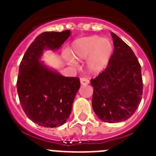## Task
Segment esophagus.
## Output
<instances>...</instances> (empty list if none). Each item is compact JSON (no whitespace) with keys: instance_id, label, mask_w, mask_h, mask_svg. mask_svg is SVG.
I'll return each mask as SVG.
<instances>
[{"instance_id":"obj_1","label":"esophagus","mask_w":156,"mask_h":156,"mask_svg":"<svg viewBox=\"0 0 156 156\" xmlns=\"http://www.w3.org/2000/svg\"><path fill=\"white\" fill-rule=\"evenodd\" d=\"M80 82L82 85H87L88 83H89V80L86 78H81Z\"/></svg>"}]
</instances>
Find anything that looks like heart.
<instances>
[{
    "label": "heart",
    "mask_w": 156,
    "mask_h": 156,
    "mask_svg": "<svg viewBox=\"0 0 156 156\" xmlns=\"http://www.w3.org/2000/svg\"><path fill=\"white\" fill-rule=\"evenodd\" d=\"M114 46L111 40L98 35L79 38L72 43L69 54L65 52L64 59L70 64L77 61L88 60V66L90 70L100 71L107 66L113 53Z\"/></svg>",
    "instance_id": "obj_1"
}]
</instances>
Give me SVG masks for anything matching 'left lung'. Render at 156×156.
I'll list each match as a JSON object with an SVG mask.
<instances>
[{"instance_id": "8db88e82", "label": "left lung", "mask_w": 156, "mask_h": 156, "mask_svg": "<svg viewBox=\"0 0 156 156\" xmlns=\"http://www.w3.org/2000/svg\"><path fill=\"white\" fill-rule=\"evenodd\" d=\"M114 52L108 66L90 84L94 88L92 108L104 122L129 119L138 108L143 95L141 66L130 47L111 32Z\"/></svg>"}]
</instances>
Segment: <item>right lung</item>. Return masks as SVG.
<instances>
[{"label":"right lung","instance_id":"1","mask_svg":"<svg viewBox=\"0 0 156 156\" xmlns=\"http://www.w3.org/2000/svg\"><path fill=\"white\" fill-rule=\"evenodd\" d=\"M69 35V30L41 33L19 66L17 88L21 106L28 118L44 127L66 123L80 87L78 78L65 77L40 61L44 50L59 49Z\"/></svg>","mask_w":156,"mask_h":156}]
</instances>
